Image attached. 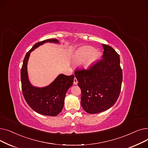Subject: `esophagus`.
<instances>
[{
	"label": "esophagus",
	"mask_w": 148,
	"mask_h": 148,
	"mask_svg": "<svg viewBox=\"0 0 148 148\" xmlns=\"http://www.w3.org/2000/svg\"><path fill=\"white\" fill-rule=\"evenodd\" d=\"M77 83H78V81H77V79L75 77V78L74 79V84H77Z\"/></svg>",
	"instance_id": "obj_1"
}]
</instances>
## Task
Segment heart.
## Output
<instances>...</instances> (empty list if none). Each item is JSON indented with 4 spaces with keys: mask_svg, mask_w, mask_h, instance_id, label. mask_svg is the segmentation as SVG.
Segmentation results:
<instances>
[{
    "mask_svg": "<svg viewBox=\"0 0 148 148\" xmlns=\"http://www.w3.org/2000/svg\"><path fill=\"white\" fill-rule=\"evenodd\" d=\"M101 56V53L95 50L90 46H85L80 48L75 53V59L78 62H83L86 59V64L90 65L97 61Z\"/></svg>",
    "mask_w": 148,
    "mask_h": 148,
    "instance_id": "heart-1",
    "label": "heart"
}]
</instances>
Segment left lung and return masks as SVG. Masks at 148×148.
Instances as JSON below:
<instances>
[{
  "label": "left lung",
  "instance_id": "obj_1",
  "mask_svg": "<svg viewBox=\"0 0 148 148\" xmlns=\"http://www.w3.org/2000/svg\"><path fill=\"white\" fill-rule=\"evenodd\" d=\"M103 59L88 69L76 70L75 76L82 91L81 105L90 114L103 112L117 101L121 89L122 71L119 55L103 44Z\"/></svg>",
  "mask_w": 148,
  "mask_h": 148
}]
</instances>
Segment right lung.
Wrapping results in <instances>:
<instances>
[{"instance_id":"add662e5","label":"right lung","mask_w":148,"mask_h":148,"mask_svg":"<svg viewBox=\"0 0 148 148\" xmlns=\"http://www.w3.org/2000/svg\"><path fill=\"white\" fill-rule=\"evenodd\" d=\"M59 43L56 39H49L35 44L26 54L21 69V82L23 95L28 105L35 112L42 115L55 116L60 113L64 106L68 89L74 82V75L59 74L49 86L37 88L30 83L27 65L30 53L45 42Z\"/></svg>"}]
</instances>
